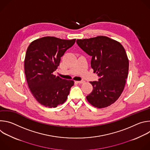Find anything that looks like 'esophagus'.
Masks as SVG:
<instances>
[{"label": "esophagus", "mask_w": 150, "mask_h": 150, "mask_svg": "<svg viewBox=\"0 0 150 150\" xmlns=\"http://www.w3.org/2000/svg\"><path fill=\"white\" fill-rule=\"evenodd\" d=\"M76 82L77 83H83L85 82L84 81H76Z\"/></svg>", "instance_id": "obj_1"}]
</instances>
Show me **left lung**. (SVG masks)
<instances>
[{
  "label": "left lung",
  "mask_w": 150,
  "mask_h": 150,
  "mask_svg": "<svg viewBox=\"0 0 150 150\" xmlns=\"http://www.w3.org/2000/svg\"><path fill=\"white\" fill-rule=\"evenodd\" d=\"M76 43L92 57L91 66L100 77L90 82L93 87L86 98L96 108H107L122 93L129 70V60L119 42L105 36L78 39Z\"/></svg>",
  "instance_id": "1"
}]
</instances>
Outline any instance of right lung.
<instances>
[{"label": "right lung", "instance_id": "obj_1", "mask_svg": "<svg viewBox=\"0 0 150 150\" xmlns=\"http://www.w3.org/2000/svg\"><path fill=\"white\" fill-rule=\"evenodd\" d=\"M75 40L44 37L32 41L27 48L25 74L31 93L41 105L56 108L68 98L74 81L62 79L53 72L59 66L60 57Z\"/></svg>", "mask_w": 150, "mask_h": 150}]
</instances>
